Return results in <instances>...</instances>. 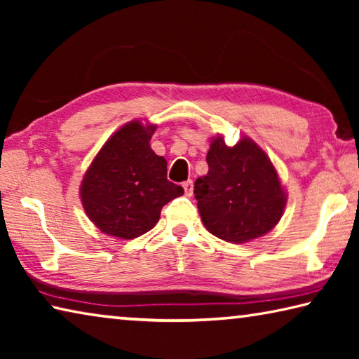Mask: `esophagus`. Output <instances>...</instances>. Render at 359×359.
I'll list each match as a JSON object with an SVG mask.
<instances>
[{
	"label": "esophagus",
	"mask_w": 359,
	"mask_h": 359,
	"mask_svg": "<svg viewBox=\"0 0 359 359\" xmlns=\"http://www.w3.org/2000/svg\"><path fill=\"white\" fill-rule=\"evenodd\" d=\"M184 191H185V196H191L193 194V180H187L184 182Z\"/></svg>",
	"instance_id": "1"
}]
</instances>
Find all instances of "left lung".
Masks as SVG:
<instances>
[{
    "mask_svg": "<svg viewBox=\"0 0 359 359\" xmlns=\"http://www.w3.org/2000/svg\"><path fill=\"white\" fill-rule=\"evenodd\" d=\"M209 172L194 182L204 226L233 244L257 239L276 226L287 198L276 168L250 139L228 147L218 136L205 156Z\"/></svg>",
    "mask_w": 359,
    "mask_h": 359,
    "instance_id": "obj_1",
    "label": "left lung"
}]
</instances>
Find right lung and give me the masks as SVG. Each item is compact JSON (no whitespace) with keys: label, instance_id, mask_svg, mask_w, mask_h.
Returning a JSON list of instances; mask_svg holds the SVG:
<instances>
[{"label":"right lung","instance_id":"obj_1","mask_svg":"<svg viewBox=\"0 0 359 359\" xmlns=\"http://www.w3.org/2000/svg\"><path fill=\"white\" fill-rule=\"evenodd\" d=\"M155 126L130 121L104 144L82 180L81 199L102 233L135 239L160 220L163 205L184 194L168 180V163L150 149Z\"/></svg>","mask_w":359,"mask_h":359}]
</instances>
